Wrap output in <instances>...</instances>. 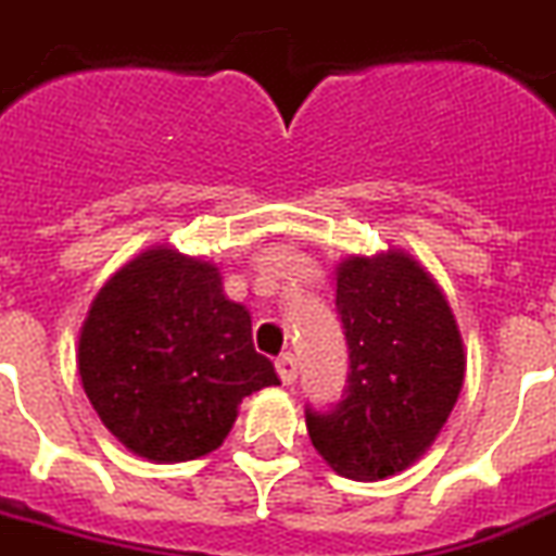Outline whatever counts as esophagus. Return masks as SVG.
Instances as JSON below:
<instances>
[{"mask_svg": "<svg viewBox=\"0 0 556 556\" xmlns=\"http://www.w3.org/2000/svg\"><path fill=\"white\" fill-rule=\"evenodd\" d=\"M277 375L285 386H291L296 380V358H293L291 352H282L277 358Z\"/></svg>", "mask_w": 556, "mask_h": 556, "instance_id": "1", "label": "esophagus"}]
</instances>
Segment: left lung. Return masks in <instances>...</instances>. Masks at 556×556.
Wrapping results in <instances>:
<instances>
[{
	"mask_svg": "<svg viewBox=\"0 0 556 556\" xmlns=\"http://www.w3.org/2000/svg\"><path fill=\"white\" fill-rule=\"evenodd\" d=\"M336 307L350 346L332 408L307 405L311 442L346 479L380 481L417 462L465 383V344L445 293L405 251L346 257Z\"/></svg>",
	"mask_w": 556,
	"mask_h": 556,
	"instance_id": "left-lung-1",
	"label": "left lung"
}]
</instances>
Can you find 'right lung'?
Instances as JSON below:
<instances>
[{
	"label": "right lung",
	"instance_id": "obj_1",
	"mask_svg": "<svg viewBox=\"0 0 556 556\" xmlns=\"http://www.w3.org/2000/svg\"><path fill=\"white\" fill-rule=\"evenodd\" d=\"M77 371L105 428L162 465L215 451L243 397L279 386L218 268L167 245L142 251L100 288Z\"/></svg>",
	"mask_w": 556,
	"mask_h": 556
}]
</instances>
